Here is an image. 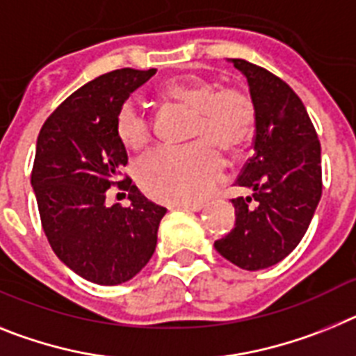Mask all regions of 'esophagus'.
I'll use <instances>...</instances> for the list:
<instances>
[{
  "label": "esophagus",
  "instance_id": "1",
  "mask_svg": "<svg viewBox=\"0 0 356 356\" xmlns=\"http://www.w3.org/2000/svg\"><path fill=\"white\" fill-rule=\"evenodd\" d=\"M175 208L184 209V211H200L202 209V204L200 202H177Z\"/></svg>",
  "mask_w": 356,
  "mask_h": 356
}]
</instances>
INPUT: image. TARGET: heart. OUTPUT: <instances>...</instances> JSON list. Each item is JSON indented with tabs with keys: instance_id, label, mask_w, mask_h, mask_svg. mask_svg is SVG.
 Here are the masks:
<instances>
[{
	"instance_id": "obj_1",
	"label": "heart",
	"mask_w": 356,
	"mask_h": 356,
	"mask_svg": "<svg viewBox=\"0 0 356 356\" xmlns=\"http://www.w3.org/2000/svg\"><path fill=\"white\" fill-rule=\"evenodd\" d=\"M165 100L191 109L186 147H161L138 166V182L147 195L161 202H195L206 197L224 170L218 148L234 152L251 140L254 131V104L249 92L236 86L216 88L215 82L197 75L168 80L161 88ZM116 136L129 150H143L152 140L148 118L125 102L114 122Z\"/></svg>"
}]
</instances>
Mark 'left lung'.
<instances>
[{"label":"left lung","mask_w":356,"mask_h":356,"mask_svg":"<svg viewBox=\"0 0 356 356\" xmlns=\"http://www.w3.org/2000/svg\"><path fill=\"white\" fill-rule=\"evenodd\" d=\"M245 75L256 113L254 154L236 186L251 191L233 199L236 222L215 249L236 267L259 270L298 247L323 193L321 143L301 98L265 67L231 58Z\"/></svg>","instance_id":"1"}]
</instances>
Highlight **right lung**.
Instances as JSON below:
<instances>
[{"instance_id": "right-lung-1", "label": "right lung", "mask_w": 356, "mask_h": 356, "mask_svg": "<svg viewBox=\"0 0 356 356\" xmlns=\"http://www.w3.org/2000/svg\"><path fill=\"white\" fill-rule=\"evenodd\" d=\"M157 70L111 71L58 105L37 138L32 186L49 245L64 265L97 285H120L152 258L166 208L122 175L127 150L116 136L118 109ZM131 206L107 207L108 188Z\"/></svg>"}]
</instances>
